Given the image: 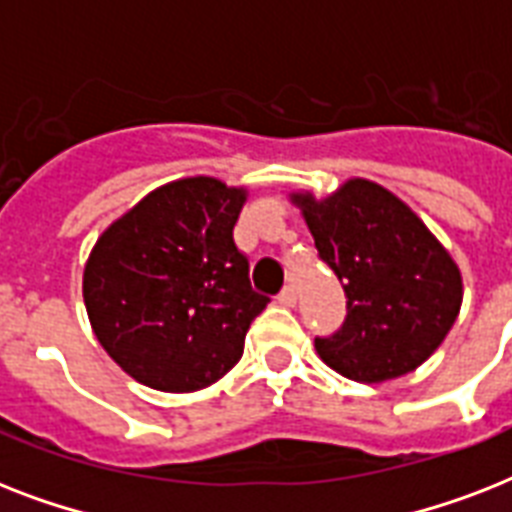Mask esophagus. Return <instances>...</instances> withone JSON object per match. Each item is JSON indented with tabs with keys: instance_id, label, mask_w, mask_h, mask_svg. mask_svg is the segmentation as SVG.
<instances>
[{
	"instance_id": "34e87169",
	"label": "esophagus",
	"mask_w": 512,
	"mask_h": 512,
	"mask_svg": "<svg viewBox=\"0 0 512 512\" xmlns=\"http://www.w3.org/2000/svg\"><path fill=\"white\" fill-rule=\"evenodd\" d=\"M279 303L287 305V308H295V305H297V289L292 287V284H287V287L281 289Z\"/></svg>"
}]
</instances>
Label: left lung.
<instances>
[{
    "instance_id": "obj_1",
    "label": "left lung",
    "mask_w": 512,
    "mask_h": 512,
    "mask_svg": "<svg viewBox=\"0 0 512 512\" xmlns=\"http://www.w3.org/2000/svg\"><path fill=\"white\" fill-rule=\"evenodd\" d=\"M321 260L348 297L337 335L316 353L348 380H396L425 364L460 316L462 273L430 228L393 191L350 177L316 199L292 191Z\"/></svg>"
}]
</instances>
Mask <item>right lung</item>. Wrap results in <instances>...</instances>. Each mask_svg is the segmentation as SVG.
I'll return each instance as SVG.
<instances>
[{
	"mask_svg": "<svg viewBox=\"0 0 512 512\" xmlns=\"http://www.w3.org/2000/svg\"><path fill=\"white\" fill-rule=\"evenodd\" d=\"M247 196L244 185L217 177H180L98 236L84 263V308L132 380L193 393L239 364L249 324L268 305L233 244Z\"/></svg>",
	"mask_w": 512,
	"mask_h": 512,
	"instance_id": "1",
	"label": "right lung"
}]
</instances>
